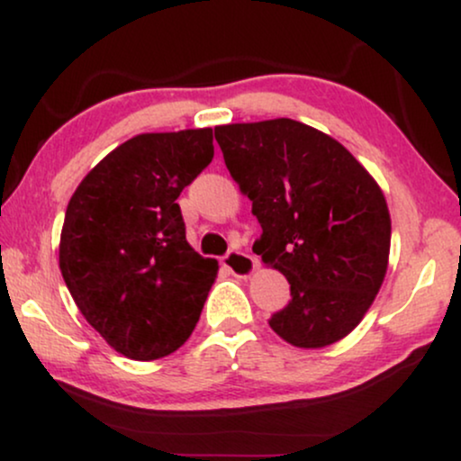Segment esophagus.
I'll return each mask as SVG.
<instances>
[{"label":"esophagus","instance_id":"esophagus-1","mask_svg":"<svg viewBox=\"0 0 461 461\" xmlns=\"http://www.w3.org/2000/svg\"><path fill=\"white\" fill-rule=\"evenodd\" d=\"M222 267L229 268L237 279H248V276L254 275V270L258 268V262L249 254L232 249L222 258Z\"/></svg>","mask_w":461,"mask_h":461}]
</instances>
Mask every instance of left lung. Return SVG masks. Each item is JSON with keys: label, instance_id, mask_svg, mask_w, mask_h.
<instances>
[{"label": "left lung", "instance_id": "left-lung-1", "mask_svg": "<svg viewBox=\"0 0 461 461\" xmlns=\"http://www.w3.org/2000/svg\"><path fill=\"white\" fill-rule=\"evenodd\" d=\"M213 134L262 226L254 251L292 287L268 325L298 348L346 338L388 270L390 212L380 185L348 149L294 119L218 125Z\"/></svg>", "mask_w": 461, "mask_h": 461}]
</instances>
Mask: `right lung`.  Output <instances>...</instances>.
Wrapping results in <instances>:
<instances>
[{
  "label": "right lung",
  "mask_w": 461,
  "mask_h": 461,
  "mask_svg": "<svg viewBox=\"0 0 461 461\" xmlns=\"http://www.w3.org/2000/svg\"><path fill=\"white\" fill-rule=\"evenodd\" d=\"M212 157V128L138 134L94 166L68 201L62 279L119 355L167 357L197 325L218 262L188 245L176 199Z\"/></svg>",
  "instance_id": "1"
}]
</instances>
